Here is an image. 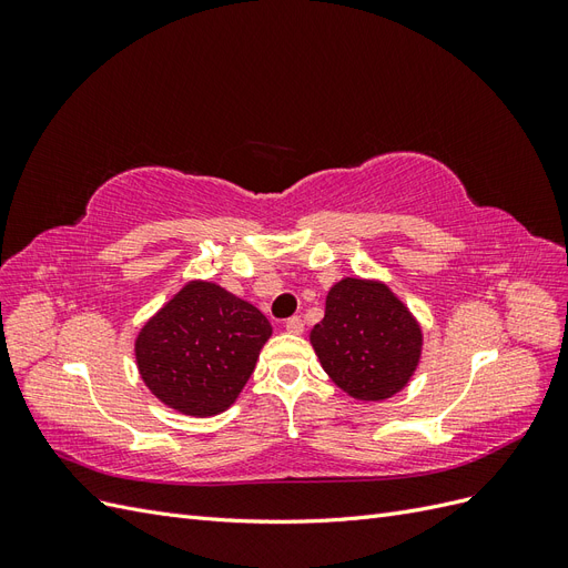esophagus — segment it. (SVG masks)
<instances>
[{"mask_svg": "<svg viewBox=\"0 0 568 568\" xmlns=\"http://www.w3.org/2000/svg\"><path fill=\"white\" fill-rule=\"evenodd\" d=\"M286 332L288 334H303V329H305V322L298 317V315H294V317H288L286 320Z\"/></svg>", "mask_w": 568, "mask_h": 568, "instance_id": "1", "label": "esophagus"}]
</instances>
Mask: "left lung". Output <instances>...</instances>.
I'll use <instances>...</instances> for the list:
<instances>
[{"mask_svg":"<svg viewBox=\"0 0 568 568\" xmlns=\"http://www.w3.org/2000/svg\"><path fill=\"white\" fill-rule=\"evenodd\" d=\"M311 343L338 388L363 403H379L415 374L422 329L386 284L346 277L326 294L324 320L315 324Z\"/></svg>","mask_w":568,"mask_h":568,"instance_id":"obj_1","label":"left lung"}]
</instances>
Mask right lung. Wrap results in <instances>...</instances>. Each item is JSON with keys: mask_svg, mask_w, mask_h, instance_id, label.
<instances>
[{"mask_svg": "<svg viewBox=\"0 0 568 568\" xmlns=\"http://www.w3.org/2000/svg\"><path fill=\"white\" fill-rule=\"evenodd\" d=\"M270 334L255 305L213 282H189L136 336V367L168 407L213 417L242 393Z\"/></svg>", "mask_w": 568, "mask_h": 568, "instance_id": "right-lung-1", "label": "right lung"}]
</instances>
